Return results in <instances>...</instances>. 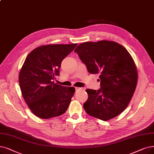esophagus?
<instances>
[{
	"label": "esophagus",
	"mask_w": 154,
	"mask_h": 154,
	"mask_svg": "<svg viewBox=\"0 0 154 154\" xmlns=\"http://www.w3.org/2000/svg\"><path fill=\"white\" fill-rule=\"evenodd\" d=\"M76 91H84V88H78V87H76L75 88Z\"/></svg>",
	"instance_id": "esophagus-1"
}]
</instances>
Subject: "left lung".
Listing matches in <instances>:
<instances>
[{"label": "left lung", "mask_w": 154, "mask_h": 154, "mask_svg": "<svg viewBox=\"0 0 154 154\" xmlns=\"http://www.w3.org/2000/svg\"><path fill=\"white\" fill-rule=\"evenodd\" d=\"M89 73H99L101 89H86L84 104L91 116L108 121L128 106L136 89L137 70L127 50L115 42L103 40L80 44L74 51Z\"/></svg>", "instance_id": "8db88e82"}]
</instances>
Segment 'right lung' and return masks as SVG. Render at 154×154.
<instances>
[{"label":"right lung","mask_w":154,"mask_h":154,"mask_svg":"<svg viewBox=\"0 0 154 154\" xmlns=\"http://www.w3.org/2000/svg\"><path fill=\"white\" fill-rule=\"evenodd\" d=\"M77 45H43L26 57L19 72V86L25 102L36 116L49 119L63 115L68 109L75 88L58 85L53 80L60 75L63 60Z\"/></svg>","instance_id":"1"}]
</instances>
